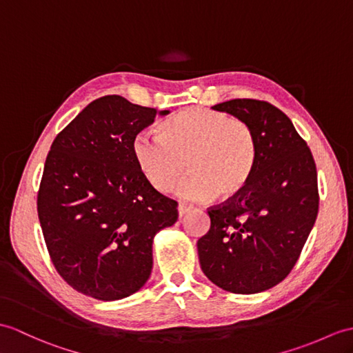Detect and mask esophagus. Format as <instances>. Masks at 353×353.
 I'll list each match as a JSON object with an SVG mask.
<instances>
[{
    "instance_id": "34e87169",
    "label": "esophagus",
    "mask_w": 353,
    "mask_h": 353,
    "mask_svg": "<svg viewBox=\"0 0 353 353\" xmlns=\"http://www.w3.org/2000/svg\"><path fill=\"white\" fill-rule=\"evenodd\" d=\"M192 208L191 206H186V204H183V203H180L179 206H177V212H179V218H182V216H185L188 212H190Z\"/></svg>"
}]
</instances>
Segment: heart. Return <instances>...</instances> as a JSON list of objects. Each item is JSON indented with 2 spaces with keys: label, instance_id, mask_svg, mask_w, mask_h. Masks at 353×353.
I'll list each match as a JSON object with an SVG mask.
<instances>
[{
  "label": "heart",
  "instance_id": "b5f03b06",
  "mask_svg": "<svg viewBox=\"0 0 353 353\" xmlns=\"http://www.w3.org/2000/svg\"><path fill=\"white\" fill-rule=\"evenodd\" d=\"M132 152L139 171L159 192L173 190L186 165L190 174L179 195L194 201L232 199L247 186L257 162L248 123L199 106L163 120L158 135L138 134Z\"/></svg>",
  "mask_w": 353,
  "mask_h": 353
}]
</instances>
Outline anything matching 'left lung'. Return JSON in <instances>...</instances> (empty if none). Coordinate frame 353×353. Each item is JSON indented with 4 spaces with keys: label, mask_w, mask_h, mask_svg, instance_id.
Returning <instances> with one entry per match:
<instances>
[{
    "label": "left lung",
    "mask_w": 353,
    "mask_h": 353,
    "mask_svg": "<svg viewBox=\"0 0 353 353\" xmlns=\"http://www.w3.org/2000/svg\"><path fill=\"white\" fill-rule=\"evenodd\" d=\"M212 110L248 123L257 162L239 194L208 210L210 228L196 242L200 266L223 290L260 293L289 275L316 223V163L290 119L274 105L233 99Z\"/></svg>",
    "instance_id": "left-lung-1"
}]
</instances>
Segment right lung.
I'll return each instance as SVG.
<instances>
[{"label":"right lung","mask_w":353,"mask_h":353,"mask_svg":"<svg viewBox=\"0 0 353 353\" xmlns=\"http://www.w3.org/2000/svg\"><path fill=\"white\" fill-rule=\"evenodd\" d=\"M170 111L103 96L55 137L37 214L57 272L77 292L117 301L138 292L153 266V239L177 221V203L139 171L134 138Z\"/></svg>","instance_id":"1"}]
</instances>
